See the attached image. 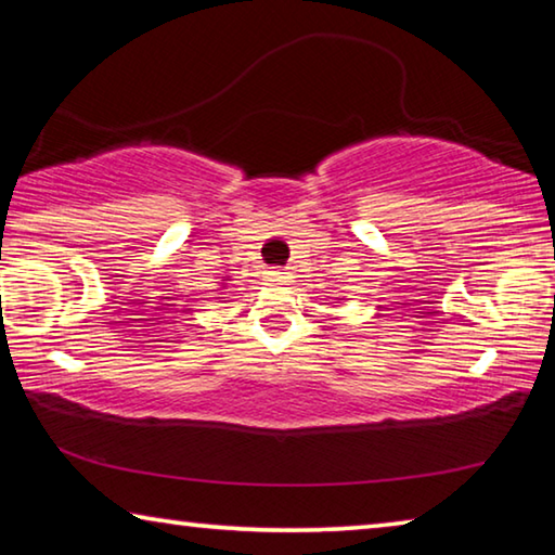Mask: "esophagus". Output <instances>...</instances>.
I'll use <instances>...</instances> for the list:
<instances>
[{
    "label": "esophagus",
    "mask_w": 555,
    "mask_h": 555,
    "mask_svg": "<svg viewBox=\"0 0 555 555\" xmlns=\"http://www.w3.org/2000/svg\"><path fill=\"white\" fill-rule=\"evenodd\" d=\"M267 279L269 281H274V284H288L291 281V274L286 269H271L269 274H267Z\"/></svg>",
    "instance_id": "esophagus-1"
}]
</instances>
